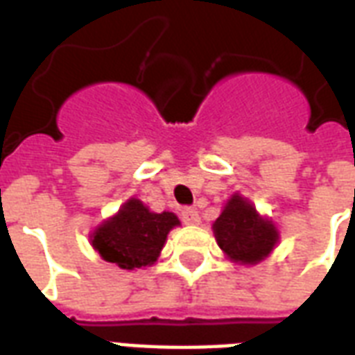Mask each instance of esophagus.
<instances>
[{"label":"esophagus","mask_w":355,"mask_h":355,"mask_svg":"<svg viewBox=\"0 0 355 355\" xmlns=\"http://www.w3.org/2000/svg\"><path fill=\"white\" fill-rule=\"evenodd\" d=\"M180 217H182L184 225H199V221H200L199 211L195 210V208H182V211H180Z\"/></svg>","instance_id":"1"}]
</instances>
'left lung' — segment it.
Masks as SVG:
<instances>
[{"label":"left lung","mask_w":355,"mask_h":355,"mask_svg":"<svg viewBox=\"0 0 355 355\" xmlns=\"http://www.w3.org/2000/svg\"><path fill=\"white\" fill-rule=\"evenodd\" d=\"M214 234L228 258L245 265L261 261L278 241L275 225L259 217L256 208L239 195H234L217 217Z\"/></svg>","instance_id":"1"}]
</instances>
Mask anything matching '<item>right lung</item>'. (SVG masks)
<instances>
[{
    "label": "right lung",
    "instance_id": "add662e5",
    "mask_svg": "<svg viewBox=\"0 0 355 355\" xmlns=\"http://www.w3.org/2000/svg\"><path fill=\"white\" fill-rule=\"evenodd\" d=\"M178 219L171 211L155 214L138 199L127 200L121 210L92 236V245L105 261L121 269H139L155 263L166 237Z\"/></svg>",
    "mask_w": 355,
    "mask_h": 355
}]
</instances>
